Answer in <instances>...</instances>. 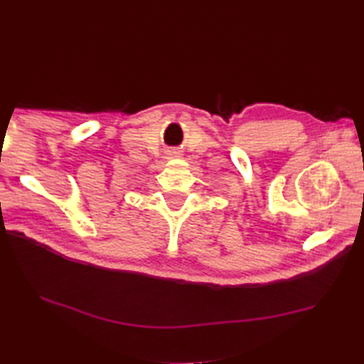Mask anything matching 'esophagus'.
I'll return each mask as SVG.
<instances>
[{
    "instance_id": "obj_1",
    "label": "esophagus",
    "mask_w": 364,
    "mask_h": 364,
    "mask_svg": "<svg viewBox=\"0 0 364 364\" xmlns=\"http://www.w3.org/2000/svg\"><path fill=\"white\" fill-rule=\"evenodd\" d=\"M178 154H180V151H178L176 149H168V150L166 151V156H167V158H173V156H178Z\"/></svg>"
}]
</instances>
